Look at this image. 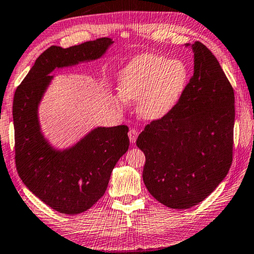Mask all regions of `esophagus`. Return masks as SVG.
I'll use <instances>...</instances> for the list:
<instances>
[{
	"mask_svg": "<svg viewBox=\"0 0 254 254\" xmlns=\"http://www.w3.org/2000/svg\"><path fill=\"white\" fill-rule=\"evenodd\" d=\"M128 136H129V140H130V142L131 143H135L137 137H138V131L136 130V129L131 128L130 130H129V132H128Z\"/></svg>",
	"mask_w": 254,
	"mask_h": 254,
	"instance_id": "34e87169",
	"label": "esophagus"
}]
</instances>
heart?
I'll return each mask as SVG.
<instances>
[{
	"label": "heart",
	"mask_w": 254,
	"mask_h": 254,
	"mask_svg": "<svg viewBox=\"0 0 254 254\" xmlns=\"http://www.w3.org/2000/svg\"><path fill=\"white\" fill-rule=\"evenodd\" d=\"M189 71L180 60L156 54H141L131 60L119 74L118 106L138 102L137 113L146 121L166 117L179 102L188 84Z\"/></svg>",
	"instance_id": "heart-1"
}]
</instances>
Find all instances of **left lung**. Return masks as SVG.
Wrapping results in <instances>:
<instances>
[{
	"label": "left lung",
	"instance_id": "left-lung-1",
	"mask_svg": "<svg viewBox=\"0 0 254 254\" xmlns=\"http://www.w3.org/2000/svg\"><path fill=\"white\" fill-rule=\"evenodd\" d=\"M191 47L193 75L183 96L166 117L147 125L136 142L146 157L145 186L172 209L203 201L232 164L233 88L207 46L194 42Z\"/></svg>",
	"mask_w": 254,
	"mask_h": 254
}]
</instances>
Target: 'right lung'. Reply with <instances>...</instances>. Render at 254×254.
Wrapping results in <instances>:
<instances>
[{
	"label": "right lung",
	"instance_id": "obj_1",
	"mask_svg": "<svg viewBox=\"0 0 254 254\" xmlns=\"http://www.w3.org/2000/svg\"><path fill=\"white\" fill-rule=\"evenodd\" d=\"M113 43L102 37L68 49L51 46L37 57L14 94L18 176L38 199L61 213H82L103 197L114 167L129 148L128 127H97L74 146L60 150L43 135L38 106L53 70L98 60Z\"/></svg>",
	"mask_w": 254,
	"mask_h": 254
}]
</instances>
